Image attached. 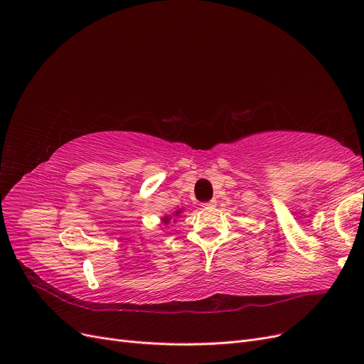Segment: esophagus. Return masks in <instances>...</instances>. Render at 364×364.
Returning a JSON list of instances; mask_svg holds the SVG:
<instances>
[{"instance_id":"obj_1","label":"esophagus","mask_w":364,"mask_h":364,"mask_svg":"<svg viewBox=\"0 0 364 364\" xmlns=\"http://www.w3.org/2000/svg\"><path fill=\"white\" fill-rule=\"evenodd\" d=\"M214 205H215V200L213 199V200H210V202L202 203V207H203V208H210V207H214Z\"/></svg>"}]
</instances>
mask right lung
Listing matches in <instances>:
<instances>
[{
  "label": "right lung",
  "mask_w": 364,
  "mask_h": 364,
  "mask_svg": "<svg viewBox=\"0 0 364 364\" xmlns=\"http://www.w3.org/2000/svg\"><path fill=\"white\" fill-rule=\"evenodd\" d=\"M180 213H181V210L176 211V214H173V215H176V217H177V215H178ZM169 220H171V215H166V217H164V220H162V221H164V223H165V225H168V223H169Z\"/></svg>",
  "instance_id": "add662e5"
}]
</instances>
